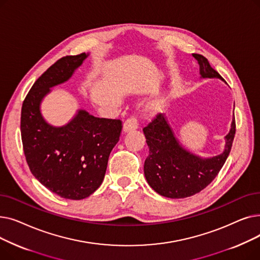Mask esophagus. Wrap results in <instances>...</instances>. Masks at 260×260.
I'll list each match as a JSON object with an SVG mask.
<instances>
[{"label":"esophagus","mask_w":260,"mask_h":260,"mask_svg":"<svg viewBox=\"0 0 260 260\" xmlns=\"http://www.w3.org/2000/svg\"><path fill=\"white\" fill-rule=\"evenodd\" d=\"M138 126H139V123H138L137 119H136L135 117H129L124 122V124H123V132L127 133V132H131L133 129L138 128Z\"/></svg>","instance_id":"esophagus-1"}]
</instances>
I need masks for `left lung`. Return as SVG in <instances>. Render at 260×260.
<instances>
[{"label":"left lung","mask_w":260,"mask_h":260,"mask_svg":"<svg viewBox=\"0 0 260 260\" xmlns=\"http://www.w3.org/2000/svg\"><path fill=\"white\" fill-rule=\"evenodd\" d=\"M198 61L202 78H219L208 59L193 53ZM149 153L144 162V175L147 183L161 196L185 198L207 187L222 169L231 152L235 137V118L230 133L225 136L223 153L212 158H201L183 148L175 138L165 115L158 114L143 128Z\"/></svg>","instance_id":"obj_1"}]
</instances>
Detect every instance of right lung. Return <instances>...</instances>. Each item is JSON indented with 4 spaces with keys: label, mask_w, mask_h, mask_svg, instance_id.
Returning <instances> with one entry per match:
<instances>
[{
    "label": "right lung",
    "mask_w": 260,
    "mask_h": 260,
    "mask_svg": "<svg viewBox=\"0 0 260 260\" xmlns=\"http://www.w3.org/2000/svg\"><path fill=\"white\" fill-rule=\"evenodd\" d=\"M87 56H66L52 64L35 82L21 112L22 143L30 172L52 193L72 200L84 199L101 185L122 131L121 120L97 118L83 109L61 127L48 124L41 115L40 104L50 87L66 82Z\"/></svg>",
    "instance_id": "right-lung-1"
}]
</instances>
